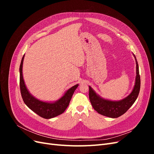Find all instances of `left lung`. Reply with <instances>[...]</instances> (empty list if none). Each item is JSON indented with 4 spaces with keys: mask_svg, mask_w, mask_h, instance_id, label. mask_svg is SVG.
<instances>
[{
    "mask_svg": "<svg viewBox=\"0 0 154 154\" xmlns=\"http://www.w3.org/2000/svg\"><path fill=\"white\" fill-rule=\"evenodd\" d=\"M133 54V53H132ZM136 63V76L135 84L130 94L125 98L113 101L105 99L100 96L89 86V100L94 109L99 114L111 118H117L124 114L136 101L140 91L141 80L139 72V66L136 57L133 54Z\"/></svg>",
    "mask_w": 154,
    "mask_h": 154,
    "instance_id": "1",
    "label": "left lung"
}]
</instances>
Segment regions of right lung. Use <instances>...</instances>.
<instances>
[{
	"label": "right lung",
	"instance_id": "right-lung-1",
	"mask_svg": "<svg viewBox=\"0 0 154 154\" xmlns=\"http://www.w3.org/2000/svg\"><path fill=\"white\" fill-rule=\"evenodd\" d=\"M25 54L23 56L20 66V88L23 101L29 108L40 117L45 119L53 118L62 114L66 110L74 91L78 87L76 84L64 92L63 95L54 101H44L32 96L25 84L22 74V67Z\"/></svg>",
	"mask_w": 154,
	"mask_h": 154
}]
</instances>
